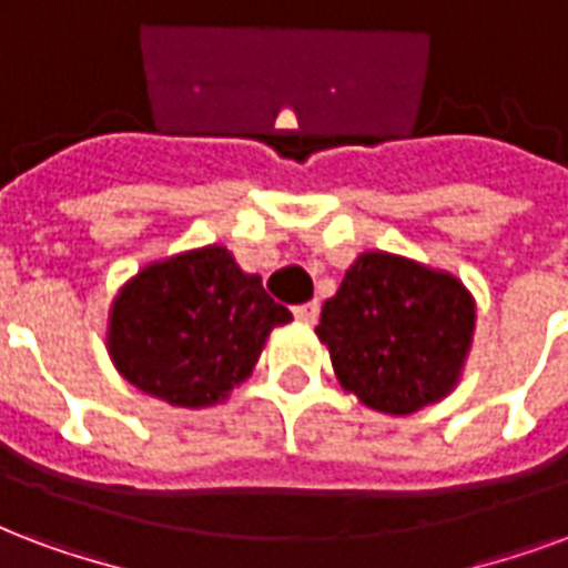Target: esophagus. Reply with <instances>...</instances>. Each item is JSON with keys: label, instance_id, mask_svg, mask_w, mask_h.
<instances>
[{"label": "esophagus", "instance_id": "obj_1", "mask_svg": "<svg viewBox=\"0 0 568 568\" xmlns=\"http://www.w3.org/2000/svg\"><path fill=\"white\" fill-rule=\"evenodd\" d=\"M293 314H296V320L314 323V320L320 317V305L317 302H305V305H296V308H293Z\"/></svg>", "mask_w": 568, "mask_h": 568}]
</instances>
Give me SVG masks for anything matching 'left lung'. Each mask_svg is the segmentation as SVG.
I'll use <instances>...</instances> for the list:
<instances>
[{
	"label": "left lung",
	"instance_id": "1",
	"mask_svg": "<svg viewBox=\"0 0 568 568\" xmlns=\"http://www.w3.org/2000/svg\"><path fill=\"white\" fill-rule=\"evenodd\" d=\"M476 305L462 281L407 257L365 251L320 311L341 386L371 410L407 416L462 377Z\"/></svg>",
	"mask_w": 568,
	"mask_h": 568
}]
</instances>
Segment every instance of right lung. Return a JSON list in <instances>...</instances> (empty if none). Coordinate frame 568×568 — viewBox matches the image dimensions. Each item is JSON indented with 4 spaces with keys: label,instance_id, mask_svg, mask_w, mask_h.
Masks as SVG:
<instances>
[{
    "label": "right lung",
    "instance_id": "obj_1",
    "mask_svg": "<svg viewBox=\"0 0 568 568\" xmlns=\"http://www.w3.org/2000/svg\"><path fill=\"white\" fill-rule=\"evenodd\" d=\"M290 320L260 275L209 245L152 263L119 290L106 349L140 392L173 407H209L248 377L268 332Z\"/></svg>",
    "mask_w": 568,
    "mask_h": 568
}]
</instances>
